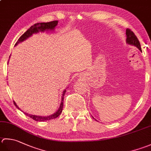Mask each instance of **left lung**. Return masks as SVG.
<instances>
[{
  "label": "left lung",
  "instance_id": "obj_1",
  "mask_svg": "<svg viewBox=\"0 0 151 151\" xmlns=\"http://www.w3.org/2000/svg\"><path fill=\"white\" fill-rule=\"evenodd\" d=\"M126 33V37H127L126 38L127 43L129 44H131V45H134L135 46H136L141 52H142L139 41L136 35L134 34V32L132 31H131L129 29H127Z\"/></svg>",
  "mask_w": 151,
  "mask_h": 151
}]
</instances>
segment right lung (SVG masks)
<instances>
[{
	"mask_svg": "<svg viewBox=\"0 0 151 151\" xmlns=\"http://www.w3.org/2000/svg\"><path fill=\"white\" fill-rule=\"evenodd\" d=\"M58 21H52V22H47V23H35V25H32L30 28H29L27 31L25 32H24L22 36H21L18 40L17 41V42L15 44V46L17 45V44L22 42V41L25 40L27 38H29L30 36L33 34V33H37L38 31H44L45 30H53L55 28V27L58 25ZM65 91L66 90H65L63 92V94H62V99H61V102L60 103V108L58 109V111L55 113L54 114H53L50 116H36V115H32V114H29L28 113H24V114L27 116H28L29 117L31 118L32 119H33L36 121H39V122H43V121H46V120H52L56 119V118L58 117L61 114L62 110H63V98H64V96L65 94ZM14 105L16 106L17 109H19L17 105H16V103L14 101Z\"/></svg>",
	"mask_w": 151,
	"mask_h": 151,
	"instance_id": "add662e5",
	"label": "right lung"
}]
</instances>
